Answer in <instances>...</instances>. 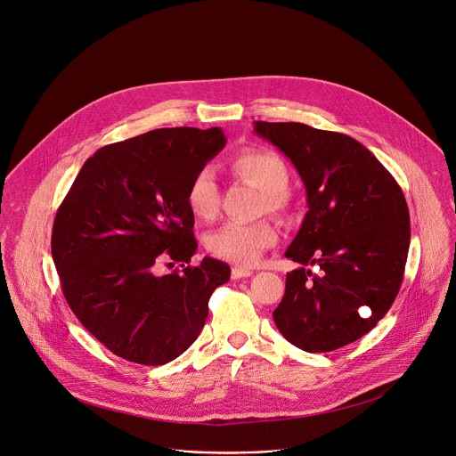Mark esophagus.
Masks as SVG:
<instances>
[{
	"label": "esophagus",
	"mask_w": 456,
	"mask_h": 456,
	"mask_svg": "<svg viewBox=\"0 0 456 456\" xmlns=\"http://www.w3.org/2000/svg\"><path fill=\"white\" fill-rule=\"evenodd\" d=\"M232 280H241V278H248L252 276V271L250 269H245V267H232Z\"/></svg>",
	"instance_id": "34e87169"
}]
</instances>
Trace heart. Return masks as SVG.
Returning a JSON list of instances; mask_svg holds the SVG:
<instances>
[{"label": "heart", "instance_id": "b5f03b06", "mask_svg": "<svg viewBox=\"0 0 456 456\" xmlns=\"http://www.w3.org/2000/svg\"><path fill=\"white\" fill-rule=\"evenodd\" d=\"M231 171L259 191H264L265 208L280 213L287 208L289 171L285 162L271 150L250 148L231 160ZM185 204L200 220H213L218 213L220 192L215 171L202 167L192 175L185 189ZM278 241V229L269 220L227 222L209 234V250L227 262L252 265Z\"/></svg>", "mask_w": 456, "mask_h": 456}]
</instances>
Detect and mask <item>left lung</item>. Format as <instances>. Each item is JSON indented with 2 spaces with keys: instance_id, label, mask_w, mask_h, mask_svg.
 <instances>
[{
  "instance_id": "left-lung-1",
  "label": "left lung",
  "mask_w": 456,
  "mask_h": 456,
  "mask_svg": "<svg viewBox=\"0 0 456 456\" xmlns=\"http://www.w3.org/2000/svg\"><path fill=\"white\" fill-rule=\"evenodd\" d=\"M254 132L297 169L308 211L285 256L319 273L287 274L273 312L281 336L305 352L346 346L394 305L408 259L410 211L389 171L355 139L301 122H254Z\"/></svg>"
}]
</instances>
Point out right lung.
<instances>
[{
    "label": "right lung",
    "instance_id": "add662e5",
    "mask_svg": "<svg viewBox=\"0 0 456 456\" xmlns=\"http://www.w3.org/2000/svg\"><path fill=\"white\" fill-rule=\"evenodd\" d=\"M220 127H160L108 144L81 167L52 229L61 289L83 327L115 355L159 366L204 329L227 264L197 250L185 189L225 146ZM183 262L162 277L158 265Z\"/></svg>",
    "mask_w": 456,
    "mask_h": 456
}]
</instances>
